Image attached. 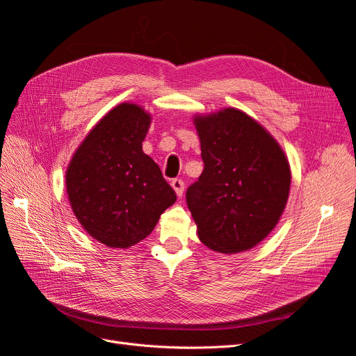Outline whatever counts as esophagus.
<instances>
[{
    "label": "esophagus",
    "mask_w": 356,
    "mask_h": 356,
    "mask_svg": "<svg viewBox=\"0 0 356 356\" xmlns=\"http://www.w3.org/2000/svg\"><path fill=\"white\" fill-rule=\"evenodd\" d=\"M170 186H172V188L175 190L177 196H178V197H181V196H182V193H184V181L179 179V178H175V179H172V181H170Z\"/></svg>",
    "instance_id": "obj_1"
}]
</instances>
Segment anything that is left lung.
<instances>
[{
	"mask_svg": "<svg viewBox=\"0 0 356 356\" xmlns=\"http://www.w3.org/2000/svg\"><path fill=\"white\" fill-rule=\"evenodd\" d=\"M193 123L204 168L186 197L199 239L221 254L252 250L286 207L291 169L284 149L238 108L196 114Z\"/></svg>",
	"mask_w": 356,
	"mask_h": 356,
	"instance_id": "8db88e82",
	"label": "left lung"
}]
</instances>
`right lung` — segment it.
<instances>
[{"instance_id":"add662e5","label":"right lung","mask_w":356,"mask_h":356,"mask_svg":"<svg viewBox=\"0 0 356 356\" xmlns=\"http://www.w3.org/2000/svg\"><path fill=\"white\" fill-rule=\"evenodd\" d=\"M152 114L118 104L86 135L67 168L71 209L86 233L113 250L145 239L177 195L143 152Z\"/></svg>"}]
</instances>
